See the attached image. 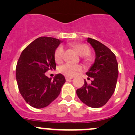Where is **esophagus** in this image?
I'll list each match as a JSON object with an SVG mask.
<instances>
[{
  "mask_svg": "<svg viewBox=\"0 0 135 135\" xmlns=\"http://www.w3.org/2000/svg\"><path fill=\"white\" fill-rule=\"evenodd\" d=\"M73 78H74L73 76H71V77H70V76H65V80L68 81V80H71Z\"/></svg>",
  "mask_w": 135,
  "mask_h": 135,
  "instance_id": "1",
  "label": "esophagus"
}]
</instances>
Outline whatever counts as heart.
Segmentation results:
<instances>
[{
    "instance_id": "1",
    "label": "heart",
    "mask_w": 135,
    "mask_h": 135,
    "mask_svg": "<svg viewBox=\"0 0 135 135\" xmlns=\"http://www.w3.org/2000/svg\"><path fill=\"white\" fill-rule=\"evenodd\" d=\"M74 48L78 51L81 56L89 55L90 53V49L84 44H74L72 45ZM64 49L62 46H59L55 51L54 58L57 63H61L64 59ZM82 66L79 64H72L70 63L62 65L59 68V71L67 76H73L78 71H82Z\"/></svg>"
}]
</instances>
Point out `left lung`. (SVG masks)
<instances>
[{
  "label": "left lung",
  "mask_w": 135,
  "mask_h": 135,
  "mask_svg": "<svg viewBox=\"0 0 135 135\" xmlns=\"http://www.w3.org/2000/svg\"><path fill=\"white\" fill-rule=\"evenodd\" d=\"M87 41L93 47L96 54L95 63L86 73L93 80L90 84L84 80L82 87L76 90V94L84 104L98 108L106 104L114 93L118 64L115 54L105 45L90 38H88Z\"/></svg>",
  "instance_id": "obj_1"
}]
</instances>
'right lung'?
<instances>
[{"instance_id":"add662e5","label":"right lung","mask_w":135,"mask_h":135,"mask_svg":"<svg viewBox=\"0 0 135 135\" xmlns=\"http://www.w3.org/2000/svg\"><path fill=\"white\" fill-rule=\"evenodd\" d=\"M61 43L51 37H39L22 51L16 66L19 90L26 103L33 108H43L59 96L65 82L64 75L58 74L53 80L45 72L56 68L54 53Z\"/></svg>"}]
</instances>
